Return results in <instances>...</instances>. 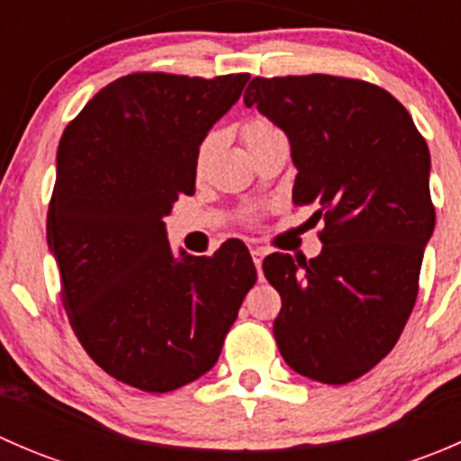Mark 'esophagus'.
I'll use <instances>...</instances> for the list:
<instances>
[{"instance_id": "34e87169", "label": "esophagus", "mask_w": 461, "mask_h": 461, "mask_svg": "<svg viewBox=\"0 0 461 461\" xmlns=\"http://www.w3.org/2000/svg\"><path fill=\"white\" fill-rule=\"evenodd\" d=\"M249 252H252L254 265L260 269V263H263V258H265V249L258 248V245H252V248H249Z\"/></svg>"}]
</instances>
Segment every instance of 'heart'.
Masks as SVG:
<instances>
[{
  "instance_id": "obj_1",
  "label": "heart",
  "mask_w": 461,
  "mask_h": 461,
  "mask_svg": "<svg viewBox=\"0 0 461 461\" xmlns=\"http://www.w3.org/2000/svg\"><path fill=\"white\" fill-rule=\"evenodd\" d=\"M240 136H243V140H245V144H248L249 151H254V149L260 147V144H265V142H272V140H278V138H285V136H283L281 129H278L276 124H274L272 120H267V118L248 120V122L243 124V129H240ZM212 149H213V138L212 136L204 138L201 147H198V156H196L198 171H201L204 167V162H207Z\"/></svg>"
}]
</instances>
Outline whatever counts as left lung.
I'll list each match as a JSON object with an SVG mask.
<instances>
[{
    "mask_svg": "<svg viewBox=\"0 0 461 461\" xmlns=\"http://www.w3.org/2000/svg\"><path fill=\"white\" fill-rule=\"evenodd\" d=\"M243 100L290 138L292 201L325 221L317 258L263 260L283 303L278 350L321 384L359 379L393 350L415 308L435 230L429 144L402 102L364 80L254 77Z\"/></svg>",
    "mask_w": 461,
    "mask_h": 461,
    "instance_id": "8db88e82",
    "label": "left lung"
}]
</instances>
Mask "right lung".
<instances>
[{
  "label": "right lung",
  "mask_w": 461,
  "mask_h": 461,
  "mask_svg": "<svg viewBox=\"0 0 461 461\" xmlns=\"http://www.w3.org/2000/svg\"><path fill=\"white\" fill-rule=\"evenodd\" d=\"M131 73L64 129L46 239L77 341L104 373L169 393L213 368L257 283L248 248L174 257L165 216L196 189L198 147L248 85Z\"/></svg>",
  "instance_id": "right-lung-1"
}]
</instances>
